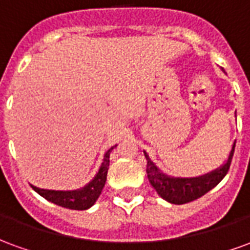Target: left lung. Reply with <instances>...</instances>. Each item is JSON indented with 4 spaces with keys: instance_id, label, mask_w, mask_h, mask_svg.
I'll return each instance as SVG.
<instances>
[{
    "instance_id": "8db88e82",
    "label": "left lung",
    "mask_w": 250,
    "mask_h": 250,
    "mask_svg": "<svg viewBox=\"0 0 250 250\" xmlns=\"http://www.w3.org/2000/svg\"><path fill=\"white\" fill-rule=\"evenodd\" d=\"M234 147H236V142L233 143L229 157L222 166L210 173L204 174L201 177H194V178L170 177L167 174L161 171L157 165L152 162L151 158L148 157V154L145 151V157L147 159V178L150 181L152 188L157 190V193L165 201L175 205L188 204V202H191L194 199L202 197L204 194L210 191L222 181V178L228 174V170L230 167Z\"/></svg>"
}]
</instances>
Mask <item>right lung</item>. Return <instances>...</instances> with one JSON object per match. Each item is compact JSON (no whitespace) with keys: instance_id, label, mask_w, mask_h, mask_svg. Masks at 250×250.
Here are the masks:
<instances>
[{"instance_id":"add662e5","label":"right lung","mask_w":250,"mask_h":250,"mask_svg":"<svg viewBox=\"0 0 250 250\" xmlns=\"http://www.w3.org/2000/svg\"><path fill=\"white\" fill-rule=\"evenodd\" d=\"M114 147H111L105 151L103 162H102V166L99 168V171L93 177L92 181L88 182L84 188L64 191V190H46V188H40L37 186H33V185H30V186L36 193H39L41 197H44L46 201H49L52 204L72 210L89 209L96 202V199L102 194V190H103L104 185H105L107 173H108L109 167V154L114 150Z\"/></svg>"}]
</instances>
